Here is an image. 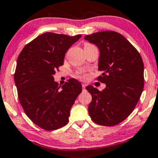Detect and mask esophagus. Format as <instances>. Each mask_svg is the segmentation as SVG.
<instances>
[{
  "label": "esophagus",
  "mask_w": 158,
  "mask_h": 158,
  "mask_svg": "<svg viewBox=\"0 0 158 158\" xmlns=\"http://www.w3.org/2000/svg\"><path fill=\"white\" fill-rule=\"evenodd\" d=\"M85 86H86V85H85V83H83V84H82V88H83V91H85Z\"/></svg>",
  "instance_id": "34e87169"
}]
</instances>
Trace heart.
Masks as SVG:
<instances>
[{
  "mask_svg": "<svg viewBox=\"0 0 158 158\" xmlns=\"http://www.w3.org/2000/svg\"><path fill=\"white\" fill-rule=\"evenodd\" d=\"M78 75L80 77H82V76H81V73H78Z\"/></svg>",
  "mask_w": 158,
  "mask_h": 158,
  "instance_id": "heart-1",
  "label": "heart"
}]
</instances>
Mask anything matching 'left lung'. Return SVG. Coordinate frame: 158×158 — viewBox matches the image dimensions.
<instances>
[{
    "instance_id": "obj_1",
    "label": "left lung",
    "mask_w": 158,
    "mask_h": 158,
    "mask_svg": "<svg viewBox=\"0 0 158 158\" xmlns=\"http://www.w3.org/2000/svg\"><path fill=\"white\" fill-rule=\"evenodd\" d=\"M84 39L100 50L99 81L106 83L102 91L85 87L91 94L89 113L96 124L114 126L133 112L144 85L143 63L139 52L122 34L114 31L97 32Z\"/></svg>"
}]
</instances>
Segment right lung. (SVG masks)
I'll list each match as a JSON object with an SVG mask.
<instances>
[{"label": "right lung", "instance_id": "obj_1", "mask_svg": "<svg viewBox=\"0 0 158 158\" xmlns=\"http://www.w3.org/2000/svg\"><path fill=\"white\" fill-rule=\"evenodd\" d=\"M81 35L69 36L47 32L24 47L17 58L15 82L19 102L28 117L46 130H54L69 122L70 110L82 91L75 78L58 86L56 70L64 64L65 53Z\"/></svg>", "mask_w": 158, "mask_h": 158}]
</instances>
